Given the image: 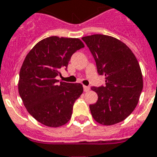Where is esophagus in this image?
<instances>
[{"label":"esophagus","instance_id":"esophagus-1","mask_svg":"<svg viewBox=\"0 0 157 157\" xmlns=\"http://www.w3.org/2000/svg\"><path fill=\"white\" fill-rule=\"evenodd\" d=\"M83 90H84V91H89V90H90V87H89V86H83Z\"/></svg>","mask_w":157,"mask_h":157}]
</instances>
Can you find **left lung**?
Here are the masks:
<instances>
[{"mask_svg":"<svg viewBox=\"0 0 157 157\" xmlns=\"http://www.w3.org/2000/svg\"><path fill=\"white\" fill-rule=\"evenodd\" d=\"M92 54L106 83L91 86L98 100L90 105L94 120L103 125L124 120L136 107L143 90L140 67L132 51L120 40L103 34L82 37Z\"/></svg>","mask_w":157,"mask_h":157,"instance_id":"obj_1","label":"left lung"}]
</instances>
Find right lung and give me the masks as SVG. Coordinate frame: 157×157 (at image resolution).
Here are the masks:
<instances>
[{
    "instance_id": "right-lung-1",
    "label": "right lung",
    "mask_w": 157,
    "mask_h": 157,
    "mask_svg": "<svg viewBox=\"0 0 157 157\" xmlns=\"http://www.w3.org/2000/svg\"><path fill=\"white\" fill-rule=\"evenodd\" d=\"M83 47L78 38L52 36L37 42L25 58L18 91L28 112L41 124L58 128L71 119L83 87L80 83H58L56 77L67 71L72 54Z\"/></svg>"
}]
</instances>
